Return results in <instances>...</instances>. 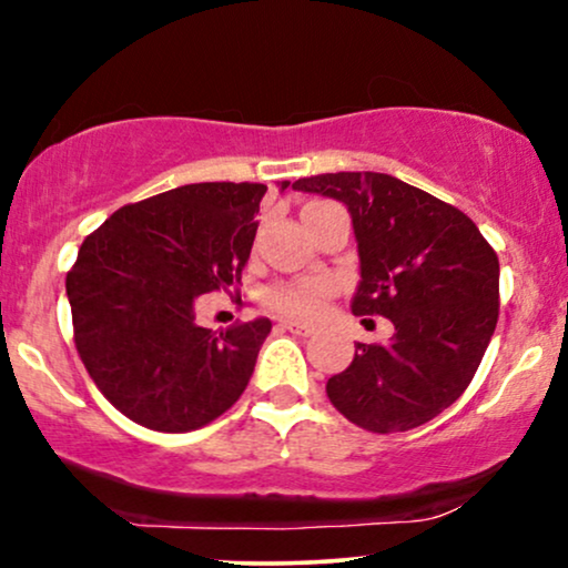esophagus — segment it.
Instances as JSON below:
<instances>
[{
	"label": "esophagus",
	"mask_w": 568,
	"mask_h": 568,
	"mask_svg": "<svg viewBox=\"0 0 568 568\" xmlns=\"http://www.w3.org/2000/svg\"><path fill=\"white\" fill-rule=\"evenodd\" d=\"M280 327L288 329V333H293V335H301V337H308V335L314 333V327H312V325H304V322H293V320L280 322Z\"/></svg>",
	"instance_id": "34e87169"
}]
</instances>
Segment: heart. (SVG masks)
<instances>
[{"mask_svg": "<svg viewBox=\"0 0 568 568\" xmlns=\"http://www.w3.org/2000/svg\"><path fill=\"white\" fill-rule=\"evenodd\" d=\"M329 293H333V283L325 277L285 280V283H275L264 291L262 304L283 317L312 320L322 312Z\"/></svg>", "mask_w": 568, "mask_h": 568, "instance_id": "heart-1", "label": "heart"}]
</instances>
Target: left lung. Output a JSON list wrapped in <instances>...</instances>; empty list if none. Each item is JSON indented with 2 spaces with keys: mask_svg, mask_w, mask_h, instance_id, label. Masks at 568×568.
Masks as SVG:
<instances>
[{
  "mask_svg": "<svg viewBox=\"0 0 568 568\" xmlns=\"http://www.w3.org/2000/svg\"><path fill=\"white\" fill-rule=\"evenodd\" d=\"M296 191L343 201L362 280L351 312L387 317L390 343H356L327 379L337 412L369 433H406L469 387L498 322L500 264L462 210L385 172L298 178Z\"/></svg>",
  "mask_w": 568,
  "mask_h": 568,
  "instance_id": "1",
  "label": "left lung"
}]
</instances>
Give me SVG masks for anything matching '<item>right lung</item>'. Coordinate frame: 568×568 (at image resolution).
<instances>
[{"label":"right lung","mask_w":568,"mask_h":568,"mask_svg":"<svg viewBox=\"0 0 568 568\" xmlns=\"http://www.w3.org/2000/svg\"><path fill=\"white\" fill-rule=\"evenodd\" d=\"M264 193L262 183L181 185L118 210L78 251L64 280L78 356L135 425L191 433L246 390L272 322L212 333L196 304L241 283Z\"/></svg>","instance_id":"add662e5"}]
</instances>
